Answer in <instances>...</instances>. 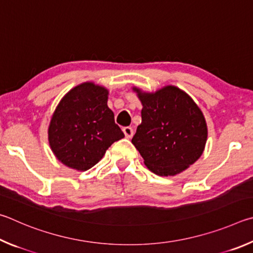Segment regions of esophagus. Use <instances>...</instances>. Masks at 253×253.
I'll return each mask as SVG.
<instances>
[{"label":"esophagus","mask_w":253,"mask_h":253,"mask_svg":"<svg viewBox=\"0 0 253 253\" xmlns=\"http://www.w3.org/2000/svg\"><path fill=\"white\" fill-rule=\"evenodd\" d=\"M123 133H124V135H126V138L131 139L132 136H133V129H132V127H130V126L123 127Z\"/></svg>","instance_id":"esophagus-1"}]
</instances>
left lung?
Listing matches in <instances>:
<instances>
[{
  "mask_svg": "<svg viewBox=\"0 0 253 253\" xmlns=\"http://www.w3.org/2000/svg\"><path fill=\"white\" fill-rule=\"evenodd\" d=\"M142 104V121L132 143L150 171L173 176L193 165L205 151L208 126L201 109L174 85L156 92L132 87Z\"/></svg>",
  "mask_w": 253,
  "mask_h": 253,
  "instance_id": "left-lung-1",
  "label": "left lung"
}]
</instances>
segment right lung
<instances>
[{
    "label": "right lung",
    "mask_w": 253,
    "mask_h": 253,
    "mask_svg": "<svg viewBox=\"0 0 253 253\" xmlns=\"http://www.w3.org/2000/svg\"><path fill=\"white\" fill-rule=\"evenodd\" d=\"M109 90L94 82L74 86L62 97L47 129L48 144L61 163L86 171L115 141L124 138L108 106Z\"/></svg>",
    "instance_id": "add662e5"
}]
</instances>
